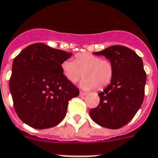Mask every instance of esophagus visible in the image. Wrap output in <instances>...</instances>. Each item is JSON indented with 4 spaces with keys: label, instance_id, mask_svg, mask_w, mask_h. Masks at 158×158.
<instances>
[{
    "label": "esophagus",
    "instance_id": "34e87169",
    "mask_svg": "<svg viewBox=\"0 0 158 158\" xmlns=\"http://www.w3.org/2000/svg\"><path fill=\"white\" fill-rule=\"evenodd\" d=\"M87 93H86V92H83V91H80L79 92V95L80 96H84V95H87Z\"/></svg>",
    "mask_w": 158,
    "mask_h": 158
}]
</instances>
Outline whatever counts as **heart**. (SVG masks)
<instances>
[{"mask_svg":"<svg viewBox=\"0 0 158 158\" xmlns=\"http://www.w3.org/2000/svg\"><path fill=\"white\" fill-rule=\"evenodd\" d=\"M63 76L70 83H75L82 76L80 87L84 90L102 88L108 85L113 76V66L109 60L88 52L75 54V61L66 59L61 64Z\"/></svg>","mask_w":158,"mask_h":158,"instance_id":"b5f03b06","label":"heart"}]
</instances>
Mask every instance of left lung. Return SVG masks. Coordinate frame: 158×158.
Wrapping results in <instances>:
<instances>
[{"label": "left lung", "instance_id": "obj_1", "mask_svg": "<svg viewBox=\"0 0 158 158\" xmlns=\"http://www.w3.org/2000/svg\"><path fill=\"white\" fill-rule=\"evenodd\" d=\"M93 54L109 59L113 76L109 85L99 93V104L89 114L100 126L117 129L134 117L143 103L146 73L142 59L131 49L118 45Z\"/></svg>", "mask_w": 158, "mask_h": 158}]
</instances>
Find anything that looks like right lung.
<instances>
[{
    "label": "right lung",
    "instance_id": "right-lung-1",
    "mask_svg": "<svg viewBox=\"0 0 158 158\" xmlns=\"http://www.w3.org/2000/svg\"><path fill=\"white\" fill-rule=\"evenodd\" d=\"M72 55L43 43H34L13 62L9 90L18 117L32 128L59 124L66 116L68 102L79 89L63 76L61 64Z\"/></svg>",
    "mask_w": 158,
    "mask_h": 158
}]
</instances>
